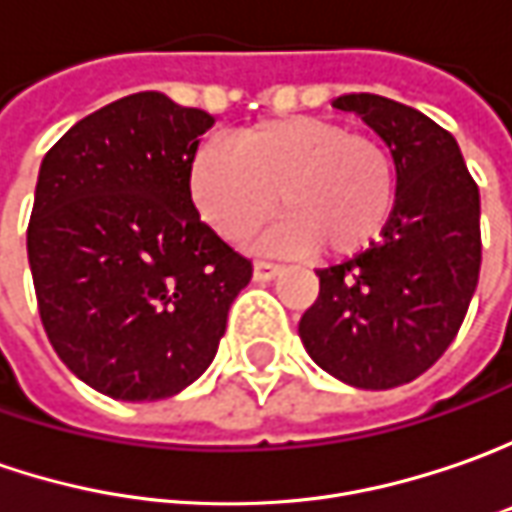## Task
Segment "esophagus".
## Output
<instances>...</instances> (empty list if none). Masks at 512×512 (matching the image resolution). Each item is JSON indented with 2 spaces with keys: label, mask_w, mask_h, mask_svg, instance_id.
<instances>
[{
  "label": "esophagus",
  "mask_w": 512,
  "mask_h": 512,
  "mask_svg": "<svg viewBox=\"0 0 512 512\" xmlns=\"http://www.w3.org/2000/svg\"><path fill=\"white\" fill-rule=\"evenodd\" d=\"M280 274V266L277 263H269V260H257L255 263V280L257 283H269Z\"/></svg>",
  "instance_id": "34e87169"
}]
</instances>
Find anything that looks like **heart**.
<instances>
[{
  "instance_id": "heart-1",
  "label": "heart",
  "mask_w": 512,
  "mask_h": 512,
  "mask_svg": "<svg viewBox=\"0 0 512 512\" xmlns=\"http://www.w3.org/2000/svg\"><path fill=\"white\" fill-rule=\"evenodd\" d=\"M231 150L203 147L189 167V195L221 238H252L272 215L277 252L354 255L371 246L394 215L397 167L374 135L340 121L291 115L240 130Z\"/></svg>"
}]
</instances>
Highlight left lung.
Segmentation results:
<instances>
[{
	"label": "left lung",
	"instance_id": "8db88e82",
	"mask_svg": "<svg viewBox=\"0 0 512 512\" xmlns=\"http://www.w3.org/2000/svg\"><path fill=\"white\" fill-rule=\"evenodd\" d=\"M334 107L388 144L397 203L379 243L317 272L300 340L331 377L385 391L425 374L465 320L482 266L479 186L456 138L414 107L374 93H348Z\"/></svg>",
	"mask_w": 512,
	"mask_h": 512
}]
</instances>
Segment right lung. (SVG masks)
Here are the masks:
<instances>
[{
	"label": "right lung",
	"instance_id": "add662e5",
	"mask_svg": "<svg viewBox=\"0 0 512 512\" xmlns=\"http://www.w3.org/2000/svg\"><path fill=\"white\" fill-rule=\"evenodd\" d=\"M215 118L133 93L47 152L27 260L47 340L98 394L175 397L218 354L252 263L201 221L189 167Z\"/></svg>",
	"mask_w": 512,
	"mask_h": 512
}]
</instances>
